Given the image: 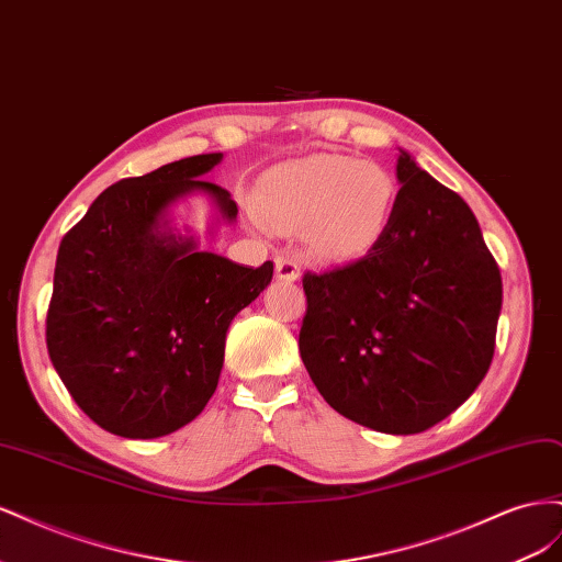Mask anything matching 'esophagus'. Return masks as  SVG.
I'll use <instances>...</instances> for the list:
<instances>
[{"label": "esophagus", "mask_w": 562, "mask_h": 562, "mask_svg": "<svg viewBox=\"0 0 562 562\" xmlns=\"http://www.w3.org/2000/svg\"><path fill=\"white\" fill-rule=\"evenodd\" d=\"M302 274V262L295 255H279L277 258V277L283 281H297Z\"/></svg>", "instance_id": "34e87169"}]
</instances>
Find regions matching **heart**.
I'll return each mask as SVG.
<instances>
[{
  "mask_svg": "<svg viewBox=\"0 0 562 562\" xmlns=\"http://www.w3.org/2000/svg\"><path fill=\"white\" fill-rule=\"evenodd\" d=\"M398 184L384 166L347 155H310L267 171L255 194L262 225L302 234L321 260H353L394 223Z\"/></svg>",
  "mask_w": 562,
  "mask_h": 562,
  "instance_id": "b5f03b06",
  "label": "heart"
}]
</instances>
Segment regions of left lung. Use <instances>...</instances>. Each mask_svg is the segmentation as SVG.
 Instances as JSON below:
<instances>
[{
    "instance_id": "left-lung-1",
    "label": "left lung",
    "mask_w": 562,
    "mask_h": 562,
    "mask_svg": "<svg viewBox=\"0 0 562 562\" xmlns=\"http://www.w3.org/2000/svg\"><path fill=\"white\" fill-rule=\"evenodd\" d=\"M398 206L361 260L302 279L300 356L326 403L382 434L431 429L485 378L502 274L467 201L401 149Z\"/></svg>"
}]
</instances>
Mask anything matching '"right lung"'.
I'll return each instance as SVG.
<instances>
[{"instance_id": "add662e5", "label": "right lung", "mask_w": 562, "mask_h": 562, "mask_svg": "<svg viewBox=\"0 0 562 562\" xmlns=\"http://www.w3.org/2000/svg\"><path fill=\"white\" fill-rule=\"evenodd\" d=\"M220 159L119 180L60 241L48 356L75 403L114 436L159 438L190 424L215 394L229 323L274 277L269 260L236 265L168 225V209L194 192L234 223L229 192L201 180Z\"/></svg>"}]
</instances>
